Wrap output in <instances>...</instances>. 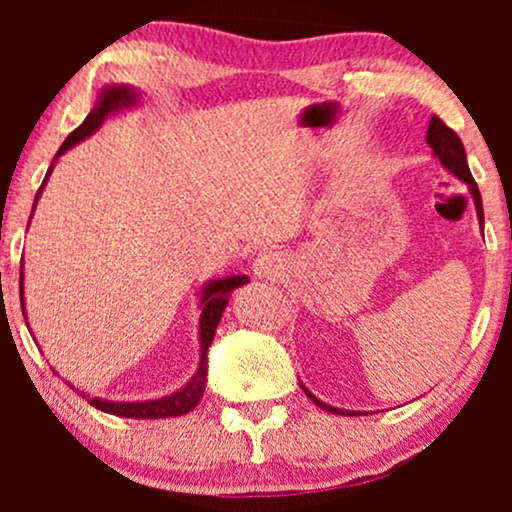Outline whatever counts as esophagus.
<instances>
[{"instance_id": "1", "label": "esophagus", "mask_w": 512, "mask_h": 512, "mask_svg": "<svg viewBox=\"0 0 512 512\" xmlns=\"http://www.w3.org/2000/svg\"><path fill=\"white\" fill-rule=\"evenodd\" d=\"M279 269H281V260L276 255H272V252H262V255L255 260V274L267 276V279H272V276L279 274Z\"/></svg>"}]
</instances>
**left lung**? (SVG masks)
Segmentation results:
<instances>
[{"mask_svg": "<svg viewBox=\"0 0 512 512\" xmlns=\"http://www.w3.org/2000/svg\"><path fill=\"white\" fill-rule=\"evenodd\" d=\"M426 142L428 146L433 149V154L440 158V163H443L445 168L450 170L452 175H457L462 182H467L469 185V192H472L474 197V204H477V211H479V219L484 223V209H481V195H479V187L477 182H474L472 173H469V166H467V154H464V146H462V139L457 137L455 129H450L445 125L443 120H440L438 115L431 117V125H428V134H426ZM303 387V385H301ZM305 390V387H303ZM305 395L313 399V404H317L320 409L330 411V414H346V416H354V414H361V411H344V409H337V407H330V404L320 402L315 395H310L308 390H305Z\"/></svg>", "mask_w": 512, "mask_h": 512, "instance_id": "obj_1", "label": "left lung"}]
</instances>
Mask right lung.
I'll use <instances>...</instances> for the list:
<instances>
[{
    "instance_id": "right-lung-1",
    "label": "right lung",
    "mask_w": 512,
    "mask_h": 512,
    "mask_svg": "<svg viewBox=\"0 0 512 512\" xmlns=\"http://www.w3.org/2000/svg\"><path fill=\"white\" fill-rule=\"evenodd\" d=\"M134 103H137V93H134L129 86L105 88V91L101 93V98L96 101V108H93L91 113H88L86 120L81 122V125L76 127L67 139H64V144L60 146V151H57V156H62L64 151L72 149L74 144H79L81 139L88 137V134L96 132V129L101 127V122L110 113H115V110L127 108V105H134ZM48 175H50V170H48ZM45 180H43V185H45ZM43 185H40V190H43ZM40 190H38V195H40ZM245 281H248L245 276H228V279L211 281L207 289H204V293H202L204 308H202V317H199L202 361H199L195 378L182 387V390H178L175 395H170V397L156 399V402L125 404V402H105V399L93 397V399H88V404L96 409H101V411H108V414L127 416V419H168V416H182V414H187V411L195 409L199 404V399H202V395H204V385H207V351H209L211 342H214V332H216V327H219L221 313H223V308H226L231 291L238 289V286H243ZM19 284H21V303H23V272H21Z\"/></svg>"
}]
</instances>
